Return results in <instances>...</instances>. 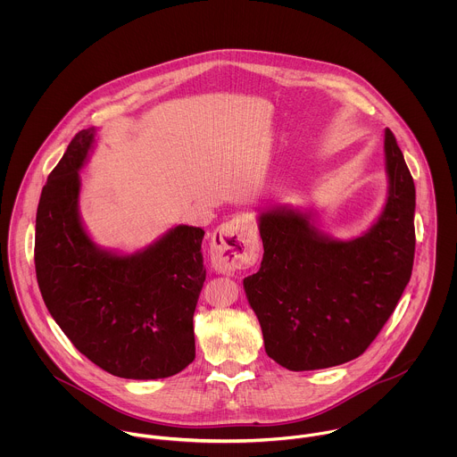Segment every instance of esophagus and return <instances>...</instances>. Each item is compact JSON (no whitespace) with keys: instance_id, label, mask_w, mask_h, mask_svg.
Wrapping results in <instances>:
<instances>
[{"instance_id":"34e87169","label":"esophagus","mask_w":457,"mask_h":457,"mask_svg":"<svg viewBox=\"0 0 457 457\" xmlns=\"http://www.w3.org/2000/svg\"><path fill=\"white\" fill-rule=\"evenodd\" d=\"M259 257V234L253 221L236 214L220 225L211 239V263L220 274H232L237 269L253 265Z\"/></svg>"}]
</instances>
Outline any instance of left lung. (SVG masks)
<instances>
[{
	"label": "left lung",
	"instance_id": "left-lung-1",
	"mask_svg": "<svg viewBox=\"0 0 457 457\" xmlns=\"http://www.w3.org/2000/svg\"><path fill=\"white\" fill-rule=\"evenodd\" d=\"M384 154L386 204L357 237H332L315 209H257L263 257L243 287L267 355L290 371L324 370L359 357L410 281L415 185L389 129Z\"/></svg>",
	"mask_w": 457,
	"mask_h": 457
}]
</instances>
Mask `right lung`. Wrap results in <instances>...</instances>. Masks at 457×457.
<instances>
[{
  "instance_id": "add662e5",
  "label": "right lung",
  "mask_w": 457,
  "mask_h": 457,
  "mask_svg": "<svg viewBox=\"0 0 457 457\" xmlns=\"http://www.w3.org/2000/svg\"><path fill=\"white\" fill-rule=\"evenodd\" d=\"M96 135L91 127L71 138L42 190L35 227L38 287L54 322L98 368L130 380L167 378L195 359L205 232L174 225L130 253L96 245L79 204V172Z\"/></svg>"
}]
</instances>
